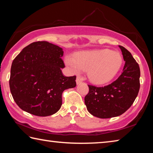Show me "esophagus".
Masks as SVG:
<instances>
[{
  "label": "esophagus",
  "instance_id": "esophagus-1",
  "mask_svg": "<svg viewBox=\"0 0 153 153\" xmlns=\"http://www.w3.org/2000/svg\"><path fill=\"white\" fill-rule=\"evenodd\" d=\"M82 83V80H81V79L79 78V77H77V79H76V84H77V85H79V84H80Z\"/></svg>",
  "mask_w": 153,
  "mask_h": 153
}]
</instances>
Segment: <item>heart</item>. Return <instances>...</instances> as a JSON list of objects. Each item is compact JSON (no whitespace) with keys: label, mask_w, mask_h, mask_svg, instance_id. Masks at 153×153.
I'll list each match as a JSON object with an SVG mask.
<instances>
[{"label":"heart","mask_w":153,"mask_h":153,"mask_svg":"<svg viewBox=\"0 0 153 153\" xmlns=\"http://www.w3.org/2000/svg\"><path fill=\"white\" fill-rule=\"evenodd\" d=\"M65 63L72 73L87 71L92 82L104 84L111 82L120 71L123 64V56L118 51L110 49L80 51L74 56L67 55Z\"/></svg>","instance_id":"obj_1"}]
</instances>
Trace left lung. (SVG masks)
Wrapping results in <instances>:
<instances>
[{"label": "left lung", "mask_w": 153, "mask_h": 153, "mask_svg": "<svg viewBox=\"0 0 153 153\" xmlns=\"http://www.w3.org/2000/svg\"><path fill=\"white\" fill-rule=\"evenodd\" d=\"M119 47L126 61L121 76L104 87L88 85L89 93L85 97L84 102L87 110L94 117L107 119L122 115L138 96L140 76L139 65L126 48L120 45Z\"/></svg>", "instance_id": "1"}]
</instances>
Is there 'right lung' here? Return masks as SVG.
<instances>
[{"label":"right lung","instance_id":"obj_1","mask_svg":"<svg viewBox=\"0 0 153 153\" xmlns=\"http://www.w3.org/2000/svg\"><path fill=\"white\" fill-rule=\"evenodd\" d=\"M63 48L46 41L31 43L13 61L9 86L23 111L40 117L56 113L62 93L76 86V77L63 76Z\"/></svg>","mask_w":153,"mask_h":153}]
</instances>
